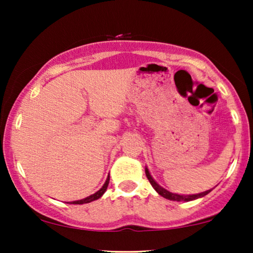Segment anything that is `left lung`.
I'll use <instances>...</instances> for the list:
<instances>
[{"mask_svg":"<svg viewBox=\"0 0 253 253\" xmlns=\"http://www.w3.org/2000/svg\"><path fill=\"white\" fill-rule=\"evenodd\" d=\"M145 172H146V177L148 181H150L151 185L153 186L155 191H157L159 195L165 197L166 199H169V200H175V202H190V200H195V199H198L200 197H204L206 196L207 193L211 192V190H207L205 192H202V193H198V195H189V196H182V195H176V193H172V192H169L168 190H166L164 188H161L160 185L158 184L157 182L154 181L153 178H152V176L150 175V172H148V169L146 168L145 169Z\"/></svg>","mask_w":253,"mask_h":253,"instance_id":"8db88e82","label":"left lung"}]
</instances>
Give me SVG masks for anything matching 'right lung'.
<instances>
[{"label":"right lung","mask_w":253,"mask_h":253,"mask_svg":"<svg viewBox=\"0 0 253 253\" xmlns=\"http://www.w3.org/2000/svg\"><path fill=\"white\" fill-rule=\"evenodd\" d=\"M108 184H109V176L108 177H107V179H106V182H105V184H103V186L101 189L99 190V191H96L94 195H91L89 197H87V198H85V199H82V200H76V202H71L70 204H76V205H78V204H87V203H91V202H93V200H96V199H99L100 197H101L103 193H105V191L107 190V186H108Z\"/></svg>","instance_id":"right-lung-1"}]
</instances>
